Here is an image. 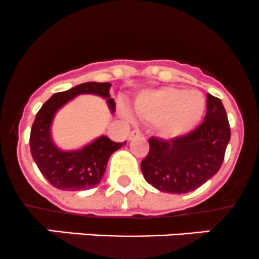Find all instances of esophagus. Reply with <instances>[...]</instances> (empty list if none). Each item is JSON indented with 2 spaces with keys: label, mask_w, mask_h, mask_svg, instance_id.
<instances>
[{
  "label": "esophagus",
  "mask_w": 259,
  "mask_h": 259,
  "mask_svg": "<svg viewBox=\"0 0 259 259\" xmlns=\"http://www.w3.org/2000/svg\"><path fill=\"white\" fill-rule=\"evenodd\" d=\"M142 135V133L140 132V131L138 130H133L132 132L130 133V136H128V140L130 141H132V140H135V138H137V137H140V136Z\"/></svg>",
  "instance_id": "34e87169"
}]
</instances>
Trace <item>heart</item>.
Returning a JSON list of instances; mask_svg holds the SVG:
<instances>
[{
	"label": "heart",
	"mask_w": 259,
	"mask_h": 259,
	"mask_svg": "<svg viewBox=\"0 0 259 259\" xmlns=\"http://www.w3.org/2000/svg\"><path fill=\"white\" fill-rule=\"evenodd\" d=\"M205 108L206 99L200 91L175 87L145 91L136 97L133 103L136 116L155 123L165 138H178L190 133L201 121Z\"/></svg>",
	"instance_id": "obj_1"
}]
</instances>
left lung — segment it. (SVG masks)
<instances>
[{
  "mask_svg": "<svg viewBox=\"0 0 259 259\" xmlns=\"http://www.w3.org/2000/svg\"><path fill=\"white\" fill-rule=\"evenodd\" d=\"M204 122L185 136L171 140L151 137L150 152L141 162L143 178L157 190L185 194L200 188L219 171L230 140L222 101L208 94Z\"/></svg>",
  "mask_w": 259,
  "mask_h": 259,
  "instance_id": "1",
  "label": "left lung"
}]
</instances>
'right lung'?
I'll use <instances>...</instances> for the list:
<instances>
[{
  "label": "right lung",
  "instance_id": "obj_1",
  "mask_svg": "<svg viewBox=\"0 0 259 259\" xmlns=\"http://www.w3.org/2000/svg\"><path fill=\"white\" fill-rule=\"evenodd\" d=\"M111 87V83L97 81L79 84L69 91L54 94L37 112L31 127L30 150L40 172L56 189L80 191L97 186L106 172L112 153L126 145V142L117 143L107 136H101L79 150L64 151L51 137V124L56 112L80 94L102 97L107 101L111 113H114L116 103L109 94Z\"/></svg>",
  "mask_w": 259,
  "mask_h": 259
}]
</instances>
